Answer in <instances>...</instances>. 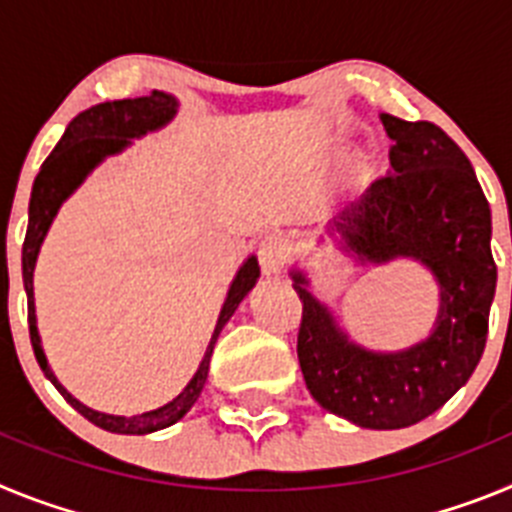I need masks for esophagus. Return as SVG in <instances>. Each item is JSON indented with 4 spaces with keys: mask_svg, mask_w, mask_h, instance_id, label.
<instances>
[{
    "mask_svg": "<svg viewBox=\"0 0 512 512\" xmlns=\"http://www.w3.org/2000/svg\"><path fill=\"white\" fill-rule=\"evenodd\" d=\"M289 253H292V243H289L287 235H264L259 243V264L264 269V274H279L284 269V264H287Z\"/></svg>",
    "mask_w": 512,
    "mask_h": 512,
    "instance_id": "1",
    "label": "esophagus"
}]
</instances>
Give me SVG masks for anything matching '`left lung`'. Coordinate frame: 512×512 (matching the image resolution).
I'll return each mask as SVG.
<instances>
[{
	"mask_svg": "<svg viewBox=\"0 0 512 512\" xmlns=\"http://www.w3.org/2000/svg\"><path fill=\"white\" fill-rule=\"evenodd\" d=\"M382 125L395 140L390 174L336 225L361 259L413 256L436 274V328L408 351L374 354L333 325L300 271L292 279L302 300L297 359L310 395L361 428L392 431L433 415L469 382L487 343L497 266L490 205L464 151L433 122L384 112Z\"/></svg>",
	"mask_w": 512,
	"mask_h": 512,
	"instance_id": "left-lung-1",
	"label": "left lung"
}]
</instances>
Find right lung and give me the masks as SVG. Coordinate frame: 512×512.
<instances>
[{
  "label": "right lung",
  "mask_w": 512,
  "mask_h": 512,
  "mask_svg": "<svg viewBox=\"0 0 512 512\" xmlns=\"http://www.w3.org/2000/svg\"><path fill=\"white\" fill-rule=\"evenodd\" d=\"M174 115L176 99L164 92H151L146 94V97L135 99L102 102L89 107V110L79 112V115L69 122V128H66L63 138L58 140V146L53 148L51 156L45 158L43 166H40L38 176H35L33 194H30V217H27V233L25 243H22V282H25L27 292V323H30V341H33L35 359H38L45 377L51 379L53 387L66 397V402H69L71 408L79 410L89 423L99 425V428H104V431L110 433L143 436V433L161 431L166 425H174L176 420H182L184 415L189 413V408L197 402V397H200L202 387H205L207 382L210 356L212 348H215L217 336H220V330H223V325L228 323L230 315L235 312V307L241 305L243 297L251 292V287L256 284V279H259V261L251 256V259L241 266V271H238V277L233 279V284H230L225 305L223 310H220V318H217L215 333H212L210 346H207L205 351V359H202L200 369H197V374L192 377V382H189L182 390V395H176L169 405L151 410V413L130 415V418L97 413V410L81 405L76 397H71L69 392L63 390L61 382L56 379V374L51 372L48 361H45L43 348H40L38 325H35L33 271L40 243H43L45 233L51 228L58 207H61V202L87 179L89 171H92L102 158L112 156V153H120L122 148L128 146L130 138H140V135H146L148 130H158Z\"/></svg>",
  "instance_id": "1"
}]
</instances>
